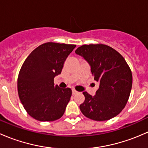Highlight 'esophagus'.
<instances>
[{
    "mask_svg": "<svg viewBox=\"0 0 148 148\" xmlns=\"http://www.w3.org/2000/svg\"><path fill=\"white\" fill-rule=\"evenodd\" d=\"M77 92L75 90V89H72V95H76V94H77Z\"/></svg>",
    "mask_w": 148,
    "mask_h": 148,
    "instance_id": "esophagus-1",
    "label": "esophagus"
}]
</instances>
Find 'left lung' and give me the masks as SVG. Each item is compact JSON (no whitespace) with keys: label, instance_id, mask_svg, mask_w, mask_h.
<instances>
[{"label":"left lung","instance_id":"obj_1","mask_svg":"<svg viewBox=\"0 0 148 148\" xmlns=\"http://www.w3.org/2000/svg\"><path fill=\"white\" fill-rule=\"evenodd\" d=\"M89 63L99 89L94 97L84 92L79 108L85 117L105 121L116 117L126 105L132 85V75L123 56L104 44L82 45L75 51Z\"/></svg>","mask_w":148,"mask_h":148}]
</instances>
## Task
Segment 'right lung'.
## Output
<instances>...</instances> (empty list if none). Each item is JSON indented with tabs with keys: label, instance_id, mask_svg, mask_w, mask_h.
Returning a JSON list of instances; mask_svg holds the SVG:
<instances>
[{
	"label": "right lung",
	"instance_id": "add662e5",
	"mask_svg": "<svg viewBox=\"0 0 148 148\" xmlns=\"http://www.w3.org/2000/svg\"><path fill=\"white\" fill-rule=\"evenodd\" d=\"M74 44L48 42L34 49L23 62L18 77V92L31 117L42 122L61 118L71 96L70 88L61 89L53 79L62 72Z\"/></svg>",
	"mask_w": 148,
	"mask_h": 148
}]
</instances>
